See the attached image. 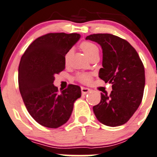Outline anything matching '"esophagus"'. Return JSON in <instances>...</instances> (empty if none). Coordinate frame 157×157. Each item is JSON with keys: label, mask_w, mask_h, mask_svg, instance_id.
Masks as SVG:
<instances>
[{"label": "esophagus", "mask_w": 157, "mask_h": 157, "mask_svg": "<svg viewBox=\"0 0 157 157\" xmlns=\"http://www.w3.org/2000/svg\"><path fill=\"white\" fill-rule=\"evenodd\" d=\"M90 91V89L86 88V87H83V86H82L81 87V92H82V94L83 95H86V93H89Z\"/></svg>", "instance_id": "obj_1"}]
</instances>
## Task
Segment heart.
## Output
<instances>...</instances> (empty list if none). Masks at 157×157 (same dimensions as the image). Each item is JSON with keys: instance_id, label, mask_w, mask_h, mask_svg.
I'll return each mask as SVG.
<instances>
[{"instance_id": "1", "label": "heart", "mask_w": 157, "mask_h": 157, "mask_svg": "<svg viewBox=\"0 0 157 157\" xmlns=\"http://www.w3.org/2000/svg\"><path fill=\"white\" fill-rule=\"evenodd\" d=\"M80 48L83 51L85 54L90 58L91 56L94 55H99V48L97 45L92 42L90 41H83L80 44ZM70 56V52H67L64 55V61L66 63L68 61ZM76 79L80 83H89L91 82V76L90 74H86V73H79L76 76Z\"/></svg>"}]
</instances>
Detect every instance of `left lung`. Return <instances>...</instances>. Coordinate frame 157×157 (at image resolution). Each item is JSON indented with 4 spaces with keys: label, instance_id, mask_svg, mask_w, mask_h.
Segmentation results:
<instances>
[{
    "label": "left lung",
    "instance_id": "1",
    "mask_svg": "<svg viewBox=\"0 0 157 157\" xmlns=\"http://www.w3.org/2000/svg\"><path fill=\"white\" fill-rule=\"evenodd\" d=\"M86 39L102 48V67L99 77L112 84L110 94L101 93L93 106L96 118L102 124L116 127L125 124L140 105L145 85L144 67L137 51L125 39L108 33H97Z\"/></svg>",
    "mask_w": 157,
    "mask_h": 157
}]
</instances>
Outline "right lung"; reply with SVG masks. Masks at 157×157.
<instances>
[{
  "instance_id": "add662e5",
  "label": "right lung",
  "mask_w": 157,
  "mask_h": 157,
  "mask_svg": "<svg viewBox=\"0 0 157 157\" xmlns=\"http://www.w3.org/2000/svg\"><path fill=\"white\" fill-rule=\"evenodd\" d=\"M80 37L77 33H48L33 41L22 56L19 89L28 112L41 125L57 128L65 124L81 96L77 85L59 92L53 84L55 74L65 68L64 55Z\"/></svg>"
}]
</instances>
